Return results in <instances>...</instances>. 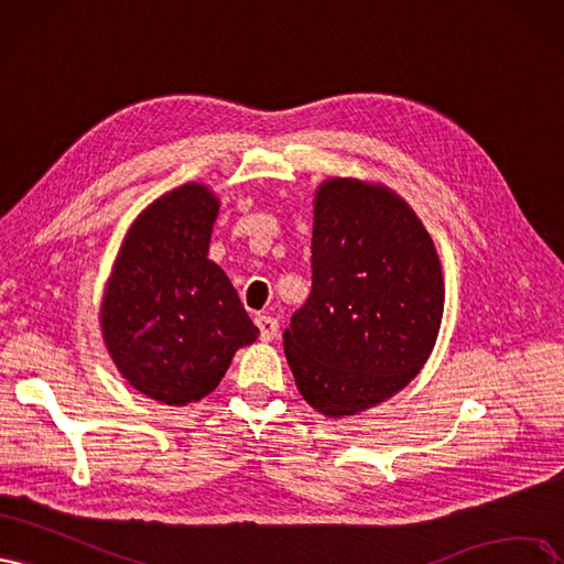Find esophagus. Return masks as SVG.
<instances>
[{
    "label": "esophagus",
    "mask_w": 564,
    "mask_h": 564,
    "mask_svg": "<svg viewBox=\"0 0 564 564\" xmlns=\"http://www.w3.org/2000/svg\"><path fill=\"white\" fill-rule=\"evenodd\" d=\"M256 323H258V328H260V337H262L264 341H271V339L276 337V333H279V321H276L274 316H258Z\"/></svg>",
    "instance_id": "obj_1"
}]
</instances>
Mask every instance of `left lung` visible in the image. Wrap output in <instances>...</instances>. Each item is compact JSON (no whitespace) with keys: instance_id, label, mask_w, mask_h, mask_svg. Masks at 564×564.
<instances>
[{"instance_id":"left-lung-1","label":"left lung","mask_w":564,"mask_h":564,"mask_svg":"<svg viewBox=\"0 0 564 564\" xmlns=\"http://www.w3.org/2000/svg\"><path fill=\"white\" fill-rule=\"evenodd\" d=\"M445 283L420 217L389 187L333 177L316 189L312 293L283 333L304 401L349 416L405 389L441 330Z\"/></svg>"}]
</instances>
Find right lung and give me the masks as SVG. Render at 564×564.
<instances>
[{
    "label": "right lung",
    "mask_w": 564,
    "mask_h": 564,
    "mask_svg": "<svg viewBox=\"0 0 564 564\" xmlns=\"http://www.w3.org/2000/svg\"><path fill=\"white\" fill-rule=\"evenodd\" d=\"M217 196L187 183L144 208L105 285L100 328L117 370L166 405L215 391L234 354L258 339L225 271L208 260Z\"/></svg>",
    "instance_id": "obj_1"
}]
</instances>
